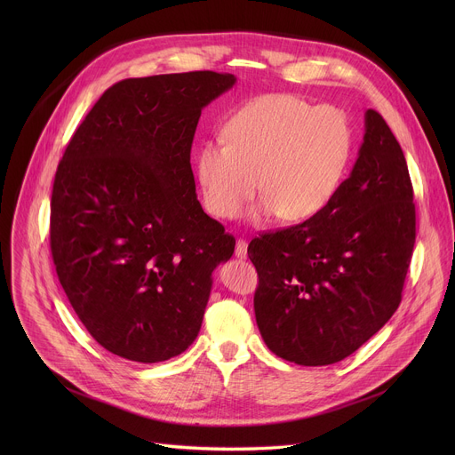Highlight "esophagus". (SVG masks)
<instances>
[{"mask_svg":"<svg viewBox=\"0 0 455 455\" xmlns=\"http://www.w3.org/2000/svg\"><path fill=\"white\" fill-rule=\"evenodd\" d=\"M246 248H248V244H246V241L244 239H237L235 241V257L237 259H246Z\"/></svg>","mask_w":455,"mask_h":455,"instance_id":"1","label":"esophagus"}]
</instances>
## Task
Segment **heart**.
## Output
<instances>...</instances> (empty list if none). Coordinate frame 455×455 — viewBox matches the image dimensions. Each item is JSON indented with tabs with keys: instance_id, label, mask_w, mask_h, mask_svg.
I'll use <instances>...</instances> for the list:
<instances>
[{
	"instance_id": "1",
	"label": "heart",
	"mask_w": 455,
	"mask_h": 455,
	"mask_svg": "<svg viewBox=\"0 0 455 455\" xmlns=\"http://www.w3.org/2000/svg\"><path fill=\"white\" fill-rule=\"evenodd\" d=\"M225 139L227 144H204L196 158L204 205L220 220L239 216L257 185L265 196L255 220H309L331 204L353 156L349 116L290 93L243 106L227 124Z\"/></svg>"
}]
</instances>
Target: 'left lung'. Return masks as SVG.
I'll return each instance as SVG.
<instances>
[{
	"instance_id": "1",
	"label": "left lung",
	"mask_w": 455,
	"mask_h": 455,
	"mask_svg": "<svg viewBox=\"0 0 455 455\" xmlns=\"http://www.w3.org/2000/svg\"><path fill=\"white\" fill-rule=\"evenodd\" d=\"M412 200L403 151L367 109L358 158L331 204L248 244L257 328L274 355L307 367L337 363L385 326L414 250Z\"/></svg>"
}]
</instances>
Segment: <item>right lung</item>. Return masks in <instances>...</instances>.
<instances>
[{
    "label": "right lung",
    "mask_w": 455,
    "mask_h": 455,
    "mask_svg": "<svg viewBox=\"0 0 455 455\" xmlns=\"http://www.w3.org/2000/svg\"><path fill=\"white\" fill-rule=\"evenodd\" d=\"M234 84L216 72L120 81L57 167V277L90 335L116 356L164 362L200 333L212 272L235 239L198 202L190 148L202 109Z\"/></svg>",
    "instance_id": "obj_1"
}]
</instances>
